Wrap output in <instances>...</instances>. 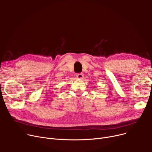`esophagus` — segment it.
<instances>
[{"label":"esophagus","mask_w":152,"mask_h":152,"mask_svg":"<svg viewBox=\"0 0 152 152\" xmlns=\"http://www.w3.org/2000/svg\"><path fill=\"white\" fill-rule=\"evenodd\" d=\"M76 77H77V79H83L84 75H83V73H78V74L76 75Z\"/></svg>","instance_id":"1"}]
</instances>
